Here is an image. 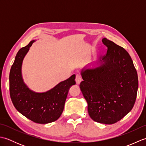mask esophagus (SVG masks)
I'll return each instance as SVG.
<instances>
[{"label":"esophagus","mask_w":146,"mask_h":146,"mask_svg":"<svg viewBox=\"0 0 146 146\" xmlns=\"http://www.w3.org/2000/svg\"><path fill=\"white\" fill-rule=\"evenodd\" d=\"M75 81L76 82V84H80L81 82L82 81V76H80L78 74H77L76 75V78H75Z\"/></svg>","instance_id":"34e87169"}]
</instances>
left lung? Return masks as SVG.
Here are the masks:
<instances>
[{
  "label": "left lung",
  "instance_id": "8db88e82",
  "mask_svg": "<svg viewBox=\"0 0 146 146\" xmlns=\"http://www.w3.org/2000/svg\"><path fill=\"white\" fill-rule=\"evenodd\" d=\"M107 54L97 67L83 69L80 84L90 117L97 122L113 124L132 110L138 89L137 71L129 54L107 38Z\"/></svg>",
  "mask_w": 146,
  "mask_h": 146
}]
</instances>
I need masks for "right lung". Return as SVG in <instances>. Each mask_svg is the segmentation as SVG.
<instances>
[{
	"instance_id": "add662e5",
	"label": "right lung",
	"mask_w": 146,
	"mask_h": 146,
	"mask_svg": "<svg viewBox=\"0 0 146 146\" xmlns=\"http://www.w3.org/2000/svg\"><path fill=\"white\" fill-rule=\"evenodd\" d=\"M35 41H31L17 53L9 75V90L17 110L34 122L44 124L54 122L61 116L69 89L76 83L75 75L46 92L38 93L30 90L23 81L22 64Z\"/></svg>"
}]
</instances>
